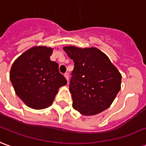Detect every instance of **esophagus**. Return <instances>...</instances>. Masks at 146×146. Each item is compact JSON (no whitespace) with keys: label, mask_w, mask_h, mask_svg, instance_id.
Segmentation results:
<instances>
[{"label":"esophagus","mask_w":146,"mask_h":146,"mask_svg":"<svg viewBox=\"0 0 146 146\" xmlns=\"http://www.w3.org/2000/svg\"><path fill=\"white\" fill-rule=\"evenodd\" d=\"M64 77H65V78L67 79V81L68 82V78H69V75H68V73H65Z\"/></svg>","instance_id":"34e87169"}]
</instances>
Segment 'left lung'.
Returning <instances> with one entry per match:
<instances>
[{"label":"left lung","mask_w":146,"mask_h":146,"mask_svg":"<svg viewBox=\"0 0 146 146\" xmlns=\"http://www.w3.org/2000/svg\"><path fill=\"white\" fill-rule=\"evenodd\" d=\"M63 48L75 63L69 85L72 107L84 115L109 108L121 88L122 75L117 68L98 48Z\"/></svg>","instance_id":"obj_1"}]
</instances>
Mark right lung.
Instances as JSON below:
<instances>
[{
  "label": "right lung",
  "mask_w": 146,
  "mask_h": 146,
  "mask_svg": "<svg viewBox=\"0 0 146 146\" xmlns=\"http://www.w3.org/2000/svg\"><path fill=\"white\" fill-rule=\"evenodd\" d=\"M53 48L35 46L24 52L12 64L10 80L15 94L34 109L49 107L60 87L67 84L56 62L50 60Z\"/></svg>",
  "instance_id": "right-lung-1"
}]
</instances>
